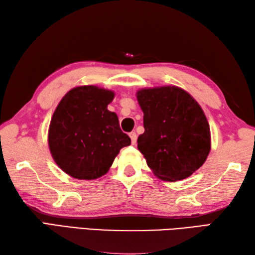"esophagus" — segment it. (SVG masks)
Here are the masks:
<instances>
[{
  "label": "esophagus",
  "mask_w": 255,
  "mask_h": 255,
  "mask_svg": "<svg viewBox=\"0 0 255 255\" xmlns=\"http://www.w3.org/2000/svg\"><path fill=\"white\" fill-rule=\"evenodd\" d=\"M129 137H130V139H131V143L135 144V142H137V133H135L134 131L130 132L129 133Z\"/></svg>",
  "instance_id": "obj_1"
}]
</instances>
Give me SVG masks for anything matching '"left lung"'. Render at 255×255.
Returning a JSON list of instances; mask_svg holds the SVG:
<instances>
[{"label": "left lung", "mask_w": 255, "mask_h": 255, "mask_svg": "<svg viewBox=\"0 0 255 255\" xmlns=\"http://www.w3.org/2000/svg\"><path fill=\"white\" fill-rule=\"evenodd\" d=\"M144 132L138 150L159 179L179 181L191 176L208 158L211 130L202 108L176 86L137 91Z\"/></svg>", "instance_id": "8db88e82"}]
</instances>
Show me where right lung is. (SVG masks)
Instances as JSON below:
<instances>
[{
    "mask_svg": "<svg viewBox=\"0 0 255 255\" xmlns=\"http://www.w3.org/2000/svg\"><path fill=\"white\" fill-rule=\"evenodd\" d=\"M114 97L109 89L79 86L56 106L47 134L49 149L57 166L73 178H100L122 147L130 145L117 115L108 110Z\"/></svg>",
    "mask_w": 255,
    "mask_h": 255,
    "instance_id": "1",
    "label": "right lung"
}]
</instances>
